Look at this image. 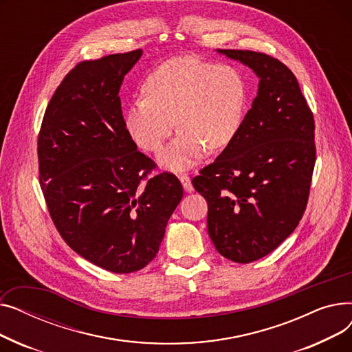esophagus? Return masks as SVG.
Masks as SVG:
<instances>
[{
    "label": "esophagus",
    "mask_w": 352,
    "mask_h": 352,
    "mask_svg": "<svg viewBox=\"0 0 352 352\" xmlns=\"http://www.w3.org/2000/svg\"><path fill=\"white\" fill-rule=\"evenodd\" d=\"M179 181H181V184H182L184 190H186L187 192H191V191L194 190V188H192V184H191V179H190V177H188L187 174L179 175Z\"/></svg>",
    "instance_id": "obj_1"
}]
</instances>
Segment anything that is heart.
<instances>
[{
    "instance_id": "1",
    "label": "heart",
    "mask_w": 352,
    "mask_h": 352,
    "mask_svg": "<svg viewBox=\"0 0 352 352\" xmlns=\"http://www.w3.org/2000/svg\"><path fill=\"white\" fill-rule=\"evenodd\" d=\"M144 96L129 107L128 134L142 150L157 153L179 128L160 161L182 168L210 150H218L236 135L243 124L248 87L232 65H218L194 57H178L148 74Z\"/></svg>"
}]
</instances>
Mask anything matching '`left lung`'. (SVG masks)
<instances>
[{"label":"left lung","instance_id":"obj_1","mask_svg":"<svg viewBox=\"0 0 352 352\" xmlns=\"http://www.w3.org/2000/svg\"><path fill=\"white\" fill-rule=\"evenodd\" d=\"M260 77L236 135L192 178L207 199V227L217 251L248 264L297 228L307 208L317 158L314 114L292 71L268 54L218 50Z\"/></svg>","mask_w":352,"mask_h":352}]
</instances>
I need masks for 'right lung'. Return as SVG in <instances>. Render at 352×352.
Here are the masks:
<instances>
[{
	"label": "right lung",
	"mask_w": 352,
	"mask_h": 352,
	"mask_svg": "<svg viewBox=\"0 0 352 352\" xmlns=\"http://www.w3.org/2000/svg\"><path fill=\"white\" fill-rule=\"evenodd\" d=\"M142 51L74 67L48 102L38 133V174L52 223L77 254L128 274L154 260L182 198L179 179L128 134L118 92Z\"/></svg>",
	"instance_id": "1"
}]
</instances>
